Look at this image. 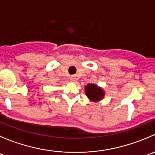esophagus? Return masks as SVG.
<instances>
[{
  "mask_svg": "<svg viewBox=\"0 0 155 155\" xmlns=\"http://www.w3.org/2000/svg\"><path fill=\"white\" fill-rule=\"evenodd\" d=\"M70 80H71L72 82H73V81H75V78L73 77V76H72V77H70Z\"/></svg>",
  "mask_w": 155,
  "mask_h": 155,
  "instance_id": "1",
  "label": "esophagus"
}]
</instances>
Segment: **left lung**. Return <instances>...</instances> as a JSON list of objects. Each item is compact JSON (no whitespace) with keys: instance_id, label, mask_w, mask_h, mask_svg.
I'll return each instance as SVG.
<instances>
[{"instance_id":"left-lung-1","label":"left lung","mask_w":155,"mask_h":155,"mask_svg":"<svg viewBox=\"0 0 155 155\" xmlns=\"http://www.w3.org/2000/svg\"><path fill=\"white\" fill-rule=\"evenodd\" d=\"M85 94L89 99L94 102H97L104 98L105 92L101 87H98L95 84H88L85 88Z\"/></svg>"}]
</instances>
